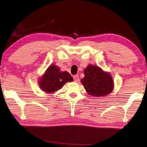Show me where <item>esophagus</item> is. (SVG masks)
<instances>
[{
  "mask_svg": "<svg viewBox=\"0 0 147 147\" xmlns=\"http://www.w3.org/2000/svg\"><path fill=\"white\" fill-rule=\"evenodd\" d=\"M73 78H74V82H78L79 80H80V78H79L78 75H75L73 77Z\"/></svg>",
  "mask_w": 147,
  "mask_h": 147,
  "instance_id": "obj_1",
  "label": "esophagus"
}]
</instances>
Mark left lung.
Returning a JSON list of instances; mask_svg holds the SVG:
<instances>
[{
	"mask_svg": "<svg viewBox=\"0 0 147 147\" xmlns=\"http://www.w3.org/2000/svg\"><path fill=\"white\" fill-rule=\"evenodd\" d=\"M85 77L81 82L90 96H107L113 90V80L110 73L105 72L98 66L88 65L84 70Z\"/></svg>",
	"mask_w": 147,
	"mask_h": 147,
	"instance_id": "8db88e82",
	"label": "left lung"
}]
</instances>
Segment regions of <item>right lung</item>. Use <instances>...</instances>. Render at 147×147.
Masks as SVG:
<instances>
[{
  "label": "right lung",
  "mask_w": 147,
  "mask_h": 147,
  "mask_svg": "<svg viewBox=\"0 0 147 147\" xmlns=\"http://www.w3.org/2000/svg\"><path fill=\"white\" fill-rule=\"evenodd\" d=\"M73 81V77L67 71H60L55 65L49 66L45 73L39 80V85L42 91L54 93L62 88L65 83Z\"/></svg>",
  "instance_id": "right-lung-1"
}]
</instances>
